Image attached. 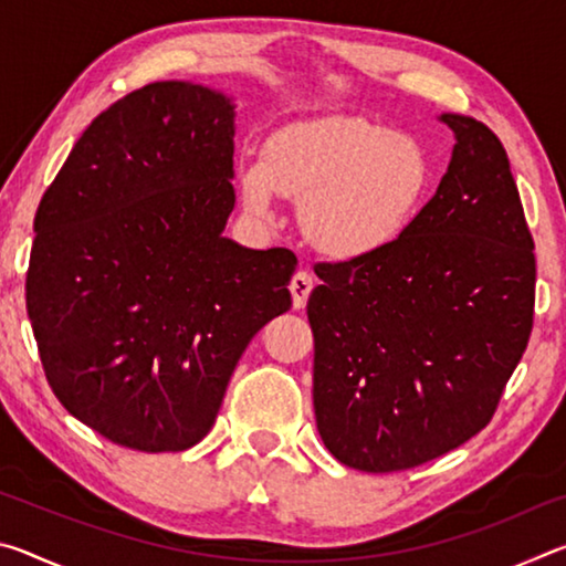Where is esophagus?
<instances>
[{"label": "esophagus", "instance_id": "obj_1", "mask_svg": "<svg viewBox=\"0 0 566 566\" xmlns=\"http://www.w3.org/2000/svg\"><path fill=\"white\" fill-rule=\"evenodd\" d=\"M312 290H314V282H312L310 274H306V272H296V274L292 276L290 292H292L294 310H304V304H306V300H310Z\"/></svg>", "mask_w": 566, "mask_h": 566}]
</instances>
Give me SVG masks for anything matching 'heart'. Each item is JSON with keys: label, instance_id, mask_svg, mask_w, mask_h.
Instances as JSON below:
<instances>
[{"label": "heart", "instance_id": "obj_1", "mask_svg": "<svg viewBox=\"0 0 566 566\" xmlns=\"http://www.w3.org/2000/svg\"><path fill=\"white\" fill-rule=\"evenodd\" d=\"M432 167L407 134L359 117H324L274 134L239 189L249 212L272 214L274 195L300 202L302 229L334 260L385 252L424 202Z\"/></svg>", "mask_w": 566, "mask_h": 566}]
</instances>
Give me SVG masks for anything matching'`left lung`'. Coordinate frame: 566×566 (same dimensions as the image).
<instances>
[{"instance_id": "1", "label": "left lung", "mask_w": 566, "mask_h": 566, "mask_svg": "<svg viewBox=\"0 0 566 566\" xmlns=\"http://www.w3.org/2000/svg\"><path fill=\"white\" fill-rule=\"evenodd\" d=\"M442 122L457 145L437 195L385 252L314 266L306 302L322 442L371 474L482 432L534 324V239L502 142Z\"/></svg>"}]
</instances>
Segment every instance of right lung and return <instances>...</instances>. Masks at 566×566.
Instances as JSON below:
<instances>
[{
	"mask_svg": "<svg viewBox=\"0 0 566 566\" xmlns=\"http://www.w3.org/2000/svg\"><path fill=\"white\" fill-rule=\"evenodd\" d=\"M234 107L151 82L92 119L42 195L27 314L62 407L112 444L181 452L247 344L292 306L296 256L222 237Z\"/></svg>",
	"mask_w": 566,
	"mask_h": 566,
	"instance_id": "add662e5",
	"label": "right lung"
}]
</instances>
